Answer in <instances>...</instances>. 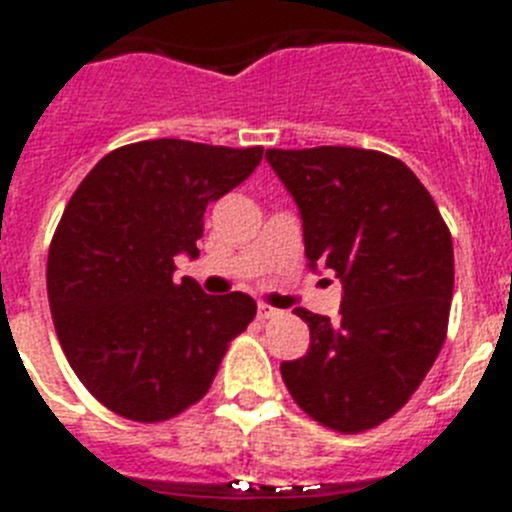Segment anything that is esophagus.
<instances>
[{
    "label": "esophagus",
    "instance_id": "obj_1",
    "mask_svg": "<svg viewBox=\"0 0 512 512\" xmlns=\"http://www.w3.org/2000/svg\"><path fill=\"white\" fill-rule=\"evenodd\" d=\"M256 315H259V320H271V318H277V315H279V310H277V307L264 305V302H261V305H259V310H256Z\"/></svg>",
    "mask_w": 512,
    "mask_h": 512
}]
</instances>
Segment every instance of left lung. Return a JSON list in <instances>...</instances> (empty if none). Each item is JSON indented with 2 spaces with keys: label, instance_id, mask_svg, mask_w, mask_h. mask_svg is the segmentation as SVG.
Returning a JSON list of instances; mask_svg holds the SVG:
<instances>
[{
  "label": "left lung",
  "instance_id": "1",
  "mask_svg": "<svg viewBox=\"0 0 512 512\" xmlns=\"http://www.w3.org/2000/svg\"><path fill=\"white\" fill-rule=\"evenodd\" d=\"M295 197L310 266L343 282L341 318L300 307L302 359L284 361L292 400L336 433L377 428L413 397L449 330L454 246L431 192L400 158L351 146L266 151Z\"/></svg>",
  "mask_w": 512,
  "mask_h": 512
}]
</instances>
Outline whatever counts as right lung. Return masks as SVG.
<instances>
[{
	"instance_id": "1",
	"label": "right lung",
	"mask_w": 512,
	"mask_h": 512,
	"mask_svg": "<svg viewBox=\"0 0 512 512\" xmlns=\"http://www.w3.org/2000/svg\"><path fill=\"white\" fill-rule=\"evenodd\" d=\"M264 148L179 138L115 148L76 187L48 248V302L63 354L104 408L161 423L210 390L253 318L243 292L174 282V256H200L210 202L259 166Z\"/></svg>"
}]
</instances>
